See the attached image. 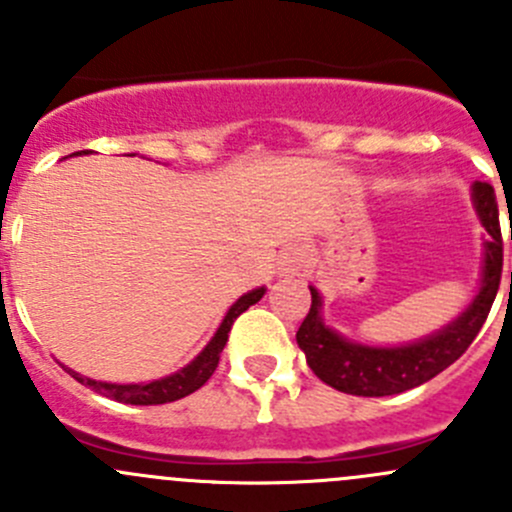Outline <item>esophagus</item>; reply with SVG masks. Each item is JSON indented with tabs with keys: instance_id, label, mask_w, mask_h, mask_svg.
I'll return each instance as SVG.
<instances>
[{
	"instance_id": "esophagus-1",
	"label": "esophagus",
	"mask_w": 512,
	"mask_h": 512,
	"mask_svg": "<svg viewBox=\"0 0 512 512\" xmlns=\"http://www.w3.org/2000/svg\"><path fill=\"white\" fill-rule=\"evenodd\" d=\"M307 267V250L299 245H289L280 252V260H277V270L282 277H299Z\"/></svg>"
}]
</instances>
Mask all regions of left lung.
Segmentation results:
<instances>
[{"instance_id":"obj_1","label":"left lung","mask_w":512,"mask_h":512,"mask_svg":"<svg viewBox=\"0 0 512 512\" xmlns=\"http://www.w3.org/2000/svg\"><path fill=\"white\" fill-rule=\"evenodd\" d=\"M473 200L490 240L485 242V267L483 285L471 307L443 332L423 339L409 347L379 349L349 344L332 329H327L319 319V294L312 289V307L297 329V344L307 356V364L324 384L332 389L354 396H391L401 391L416 389L426 384L433 376L461 359L473 339L478 337L480 327L488 319L490 307L503 275V235H500L498 200L490 183L473 185ZM512 285V275H510Z\"/></svg>"}]
</instances>
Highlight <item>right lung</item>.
I'll list each match as a JSON object with an SVG mask.
<instances>
[{"label":"right lung","instance_id":"right-lung-1","mask_svg":"<svg viewBox=\"0 0 512 512\" xmlns=\"http://www.w3.org/2000/svg\"><path fill=\"white\" fill-rule=\"evenodd\" d=\"M262 294H265V289L260 287V289H252V292H247L245 297L237 299V302L230 307V312H227V317L223 319V324H220L218 334L210 339L208 347L200 352V356L193 361V364H188L185 369H180L178 374H173V376H165V379L151 381V384H103V381L84 379V376L74 374L71 369H66V371H69V374L74 376L79 384L89 386V389L98 391L101 396H108V399L121 401V404L158 406V404H170V401H178V399H183V396L198 391L200 386H203L205 381L213 376V371L218 369V364H220V352L225 349L227 334H230L232 322H235V319L240 317V314L245 312L250 304L260 302Z\"/></svg>","mask_w":512,"mask_h":512}]
</instances>
